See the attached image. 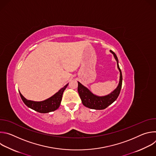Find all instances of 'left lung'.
Segmentation results:
<instances>
[{"label":"left lung","mask_w":156,"mask_h":156,"mask_svg":"<svg viewBox=\"0 0 156 156\" xmlns=\"http://www.w3.org/2000/svg\"><path fill=\"white\" fill-rule=\"evenodd\" d=\"M110 51L111 53L113 54L117 61V67L120 71V81L119 85L115 90L110 94L105 96H98L93 94L87 87L78 81V92L83 104L86 107L96 110L104 109L110 104H112L119 96L122 85V74L119 67V60L116 54L111 50Z\"/></svg>","instance_id":"obj_1"}]
</instances>
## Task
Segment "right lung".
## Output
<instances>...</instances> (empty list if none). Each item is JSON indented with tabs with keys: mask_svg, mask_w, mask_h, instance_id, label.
<instances>
[{
	"mask_svg": "<svg viewBox=\"0 0 156 156\" xmlns=\"http://www.w3.org/2000/svg\"><path fill=\"white\" fill-rule=\"evenodd\" d=\"M68 84H66L64 87L60 89L54 96L43 101L36 102L28 100L23 96V95L20 93V95L22 101H23L25 105H27L28 107L35 111H37V112L39 113H49L50 112H52V111L57 110L59 107L61 103L63 91H65L66 87H67Z\"/></svg>",
	"mask_w": 156,
	"mask_h": 156,
	"instance_id": "right-lung-1",
	"label": "right lung"
}]
</instances>
